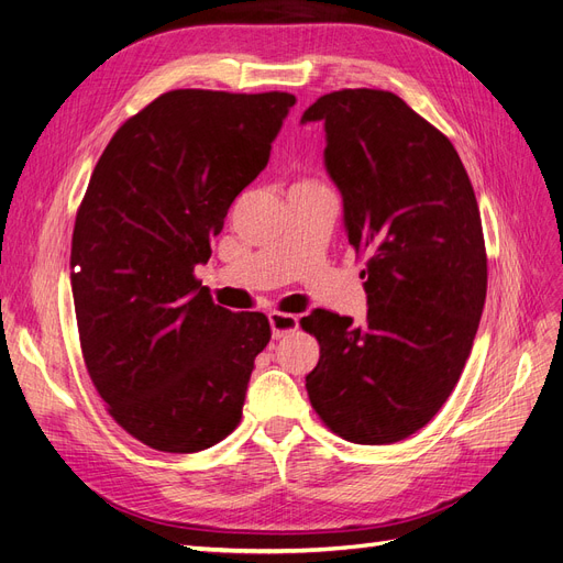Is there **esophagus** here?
Returning a JSON list of instances; mask_svg holds the SVG:
<instances>
[{"label":"esophagus","mask_w":563,"mask_h":563,"mask_svg":"<svg viewBox=\"0 0 563 563\" xmlns=\"http://www.w3.org/2000/svg\"><path fill=\"white\" fill-rule=\"evenodd\" d=\"M269 329L272 338H284L298 329V317L296 314H284V312H272L269 314Z\"/></svg>","instance_id":"obj_1"}]
</instances>
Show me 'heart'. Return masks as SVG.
Instances as JSON below:
<instances>
[{"label":"heart","mask_w":563,"mask_h":563,"mask_svg":"<svg viewBox=\"0 0 563 563\" xmlns=\"http://www.w3.org/2000/svg\"><path fill=\"white\" fill-rule=\"evenodd\" d=\"M298 185H300V183H298Z\"/></svg>","instance_id":"heart-1"}]
</instances>
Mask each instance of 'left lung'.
<instances>
[{
  "instance_id": "left-lung-1",
  "label": "left lung",
  "mask_w": 563,
  "mask_h": 563,
  "mask_svg": "<svg viewBox=\"0 0 563 563\" xmlns=\"http://www.w3.org/2000/svg\"><path fill=\"white\" fill-rule=\"evenodd\" d=\"M323 166L343 197L362 269L366 321L302 319L319 340L305 376L312 408L354 444H395L428 424L465 368L486 300L479 207L455 147L389 91L321 96Z\"/></svg>"
}]
</instances>
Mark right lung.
<instances>
[{"instance_id": "add662e5", "label": "right lung", "mask_w": 563, "mask_h": 563, "mask_svg": "<svg viewBox=\"0 0 563 563\" xmlns=\"http://www.w3.org/2000/svg\"><path fill=\"white\" fill-rule=\"evenodd\" d=\"M294 103L279 91H168L93 168L70 255L81 352L110 416L150 449L197 453L242 418L267 317L220 308L192 272Z\"/></svg>"}]
</instances>
